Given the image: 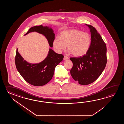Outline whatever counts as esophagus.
<instances>
[{
  "label": "esophagus",
  "instance_id": "obj_1",
  "mask_svg": "<svg viewBox=\"0 0 124 124\" xmlns=\"http://www.w3.org/2000/svg\"><path fill=\"white\" fill-rule=\"evenodd\" d=\"M68 59V57H67V56H64V58H63V59H64V60H67V59Z\"/></svg>",
  "mask_w": 124,
  "mask_h": 124
}]
</instances>
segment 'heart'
<instances>
[{
  "label": "heart",
  "mask_w": 124,
  "mask_h": 124,
  "mask_svg": "<svg viewBox=\"0 0 124 124\" xmlns=\"http://www.w3.org/2000/svg\"><path fill=\"white\" fill-rule=\"evenodd\" d=\"M91 38L90 34L77 29H70L62 32L60 37L53 41L56 51L61 53L68 47L69 52L77 57L85 55L90 49Z\"/></svg>",
  "instance_id": "obj_1"
}]
</instances>
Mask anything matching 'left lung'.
<instances>
[{"mask_svg": "<svg viewBox=\"0 0 124 124\" xmlns=\"http://www.w3.org/2000/svg\"><path fill=\"white\" fill-rule=\"evenodd\" d=\"M85 25L90 29L91 34L90 49L82 57L70 58L73 62L71 76L82 85L90 84L95 81L102 73L107 63L105 43L93 26Z\"/></svg>", "mask_w": 124, "mask_h": 124, "instance_id": "8db88e82", "label": "left lung"}]
</instances>
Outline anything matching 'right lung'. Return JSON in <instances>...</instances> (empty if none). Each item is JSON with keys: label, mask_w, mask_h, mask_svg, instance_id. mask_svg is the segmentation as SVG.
I'll list each match as a JSON object with an SVG mask.
<instances>
[{"label": "right lung", "mask_w": 124, "mask_h": 124, "mask_svg": "<svg viewBox=\"0 0 124 124\" xmlns=\"http://www.w3.org/2000/svg\"><path fill=\"white\" fill-rule=\"evenodd\" d=\"M33 32L44 35L47 40L50 47H53L55 34L51 27L42 25L33 26L24 35ZM63 58L62 54H57L50 48L44 60L38 63H29L22 57L17 48L15 62L17 70L24 80L30 84L39 86L45 85L50 81L54 75L56 66L63 60Z\"/></svg>", "instance_id": "right-lung-1"}]
</instances>
